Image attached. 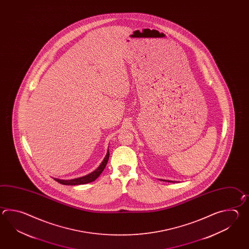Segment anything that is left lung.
Masks as SVG:
<instances>
[{
    "label": "left lung",
    "instance_id": "1",
    "mask_svg": "<svg viewBox=\"0 0 249 249\" xmlns=\"http://www.w3.org/2000/svg\"><path fill=\"white\" fill-rule=\"evenodd\" d=\"M164 181H166V180H164ZM167 181H169V180H167ZM169 182H174V181H169Z\"/></svg>",
    "mask_w": 249,
    "mask_h": 249
}]
</instances>
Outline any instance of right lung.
I'll return each mask as SVG.
<instances>
[{
    "label": "right lung",
    "instance_id": "obj_1",
    "mask_svg": "<svg viewBox=\"0 0 249 249\" xmlns=\"http://www.w3.org/2000/svg\"><path fill=\"white\" fill-rule=\"evenodd\" d=\"M108 158H109V151L107 150L106 157H105V159H103V161L100 164V166L95 171L90 173V175H85V176L80 177V178H77V179H73V180H59V179H54V180L59 182L60 184H63V185H80V184H85V183H89V182H91V181H94L101 175L104 168L106 167Z\"/></svg>",
    "mask_w": 249,
    "mask_h": 249
}]
</instances>
